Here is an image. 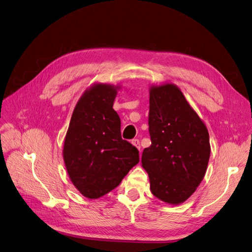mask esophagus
<instances>
[{
	"label": "esophagus",
	"mask_w": 252,
	"mask_h": 252,
	"mask_svg": "<svg viewBox=\"0 0 252 252\" xmlns=\"http://www.w3.org/2000/svg\"><path fill=\"white\" fill-rule=\"evenodd\" d=\"M132 143H133V145H135V147L139 150V151H141L140 149H141V145H140V141H139V139H133L132 140Z\"/></svg>",
	"instance_id": "obj_1"
}]
</instances>
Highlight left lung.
<instances>
[{"instance_id":"8db88e82","label":"left lung","mask_w":252,"mask_h":252,"mask_svg":"<svg viewBox=\"0 0 252 252\" xmlns=\"http://www.w3.org/2000/svg\"><path fill=\"white\" fill-rule=\"evenodd\" d=\"M151 147L141 157L154 196L169 204L188 200L204 178L210 156L208 131L173 84L150 90Z\"/></svg>"}]
</instances>
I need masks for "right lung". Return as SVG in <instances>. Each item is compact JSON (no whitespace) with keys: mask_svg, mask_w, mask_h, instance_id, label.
Segmentation results:
<instances>
[{"mask_svg":"<svg viewBox=\"0 0 252 252\" xmlns=\"http://www.w3.org/2000/svg\"><path fill=\"white\" fill-rule=\"evenodd\" d=\"M117 88L97 84L80 97L63 144L72 183L89 199L113 190L134 165L139 151L121 138L120 118L113 109Z\"/></svg>","mask_w":252,"mask_h":252,"instance_id":"right-lung-1","label":"right lung"}]
</instances>
